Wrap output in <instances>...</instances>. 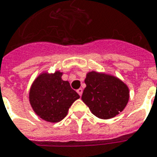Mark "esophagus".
I'll use <instances>...</instances> for the list:
<instances>
[{
	"label": "esophagus",
	"instance_id": "obj_1",
	"mask_svg": "<svg viewBox=\"0 0 157 157\" xmlns=\"http://www.w3.org/2000/svg\"><path fill=\"white\" fill-rule=\"evenodd\" d=\"M77 94L80 95V96H82V92H83V90H82V88H79V89H77Z\"/></svg>",
	"mask_w": 157,
	"mask_h": 157
}]
</instances>
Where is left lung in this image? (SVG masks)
Masks as SVG:
<instances>
[{
	"mask_svg": "<svg viewBox=\"0 0 157 157\" xmlns=\"http://www.w3.org/2000/svg\"><path fill=\"white\" fill-rule=\"evenodd\" d=\"M82 99L100 119H110L121 112L129 100L128 86L116 76L97 71L86 74Z\"/></svg>",
	"mask_w": 157,
	"mask_h": 157,
	"instance_id": "left-lung-1",
	"label": "left lung"
}]
</instances>
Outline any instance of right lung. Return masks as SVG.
Returning <instances> with one entry per match:
<instances>
[{
  "label": "right lung",
  "mask_w": 157,
  "mask_h": 157,
  "mask_svg": "<svg viewBox=\"0 0 157 157\" xmlns=\"http://www.w3.org/2000/svg\"><path fill=\"white\" fill-rule=\"evenodd\" d=\"M63 73L43 72L30 86L29 100L38 117L49 122H59L67 116L69 108L78 99L79 94L62 80Z\"/></svg>",
  "instance_id": "obj_1"
}]
</instances>
